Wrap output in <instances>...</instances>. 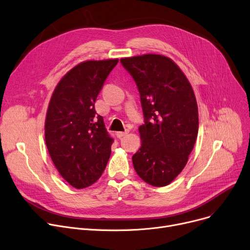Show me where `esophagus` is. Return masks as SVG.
<instances>
[{"label": "esophagus", "mask_w": 250, "mask_h": 250, "mask_svg": "<svg viewBox=\"0 0 250 250\" xmlns=\"http://www.w3.org/2000/svg\"><path fill=\"white\" fill-rule=\"evenodd\" d=\"M128 133H129V131L127 130V131H124V132H117L116 135H117V137H118V138H122L123 136L127 135Z\"/></svg>", "instance_id": "1"}]
</instances>
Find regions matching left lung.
Here are the masks:
<instances>
[{
	"mask_svg": "<svg viewBox=\"0 0 250 250\" xmlns=\"http://www.w3.org/2000/svg\"><path fill=\"white\" fill-rule=\"evenodd\" d=\"M120 62L136 82L145 120L138 128L141 146L132 156L134 169L145 183L167 186L186 167L198 136L194 90L167 56L148 53Z\"/></svg>",
	"mask_w": 250,
	"mask_h": 250,
	"instance_id": "obj_1",
	"label": "left lung"
}]
</instances>
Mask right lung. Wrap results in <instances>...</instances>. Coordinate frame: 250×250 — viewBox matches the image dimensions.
Here are the masks:
<instances>
[{
	"mask_svg": "<svg viewBox=\"0 0 250 250\" xmlns=\"http://www.w3.org/2000/svg\"><path fill=\"white\" fill-rule=\"evenodd\" d=\"M118 58L85 61L68 70L50 98L44 135L49 155L62 177L73 188L96 183L104 171L114 139L95 102Z\"/></svg>",
	"mask_w": 250,
	"mask_h": 250,
	"instance_id": "obj_1",
	"label": "right lung"
}]
</instances>
